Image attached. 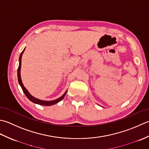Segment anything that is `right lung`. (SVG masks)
Wrapping results in <instances>:
<instances>
[{"label": "right lung", "mask_w": 149, "mask_h": 149, "mask_svg": "<svg viewBox=\"0 0 149 149\" xmlns=\"http://www.w3.org/2000/svg\"><path fill=\"white\" fill-rule=\"evenodd\" d=\"M24 50H25V49L22 51V52L21 53L20 57H19V68H18L17 75H18V80H19V83L20 84V87H22L23 92L24 94H25V95L26 96L27 98H28L30 100V101H31L33 103H34V104H36L38 105H45V106L53 105L56 104H57V103H58L59 102L61 101V100L63 98H64L65 95H66L67 91L61 97H60L59 98L54 100H52V101H44V100H39L38 98H35V97H33L32 95H30L28 91V90H27L25 88V87L24 86L22 80H21V77H20V69H21V62H22V54H23Z\"/></svg>", "instance_id": "1"}]
</instances>
